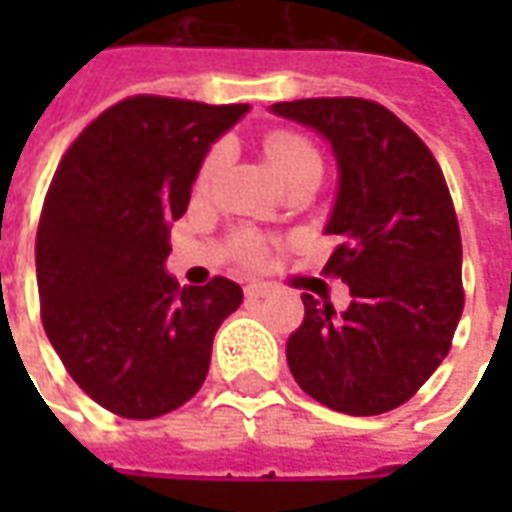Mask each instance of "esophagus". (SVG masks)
I'll use <instances>...</instances> for the list:
<instances>
[{
	"mask_svg": "<svg viewBox=\"0 0 512 512\" xmlns=\"http://www.w3.org/2000/svg\"><path fill=\"white\" fill-rule=\"evenodd\" d=\"M246 299H268V296H274L277 290L271 288V285H263V282H255V285H246Z\"/></svg>",
	"mask_w": 512,
	"mask_h": 512,
	"instance_id": "1",
	"label": "esophagus"
}]
</instances>
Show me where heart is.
<instances>
[{"instance_id": "b5f03b06", "label": "heart", "mask_w": 512, "mask_h": 512, "mask_svg": "<svg viewBox=\"0 0 512 512\" xmlns=\"http://www.w3.org/2000/svg\"><path fill=\"white\" fill-rule=\"evenodd\" d=\"M263 153H266V161L271 172L279 178H285L290 169H296L299 164H307V161H318V153H315V147L299 134H290V131H277V134H271L266 139V145H263ZM224 161V150L222 147H213L211 153L205 156L200 167V178L197 183L200 186H208L213 178H216V172L222 167ZM321 164V161H318ZM246 255L249 260H260V249L255 244L246 246Z\"/></svg>"}]
</instances>
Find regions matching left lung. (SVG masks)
Wrapping results in <instances>:
<instances>
[{"mask_svg":"<svg viewBox=\"0 0 512 512\" xmlns=\"http://www.w3.org/2000/svg\"><path fill=\"white\" fill-rule=\"evenodd\" d=\"M268 112L332 145L337 194L323 233L340 246L323 271L351 288L343 312L301 296L290 373L334 411H392L441 365L463 312L461 233L444 175L400 117L365 98H304Z\"/></svg>","mask_w":512,"mask_h":512,"instance_id":"1","label":"left lung"}]
</instances>
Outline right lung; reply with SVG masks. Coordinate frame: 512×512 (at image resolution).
<instances>
[{"mask_svg":"<svg viewBox=\"0 0 512 512\" xmlns=\"http://www.w3.org/2000/svg\"><path fill=\"white\" fill-rule=\"evenodd\" d=\"M249 104L126 98L62 156L38 227L43 329L98 406L153 419L197 395L213 334L244 299L233 279L180 288L169 227L211 145Z\"/></svg>","mask_w":512,"mask_h":512,"instance_id":"add662e5","label":"right lung"}]
</instances>
